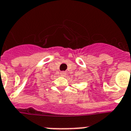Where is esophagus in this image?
Returning <instances> with one entry per match:
<instances>
[{
  "mask_svg": "<svg viewBox=\"0 0 131 131\" xmlns=\"http://www.w3.org/2000/svg\"><path fill=\"white\" fill-rule=\"evenodd\" d=\"M60 75H61L62 76H65L66 75H67V73H66L65 71H61L60 72Z\"/></svg>",
  "mask_w": 131,
  "mask_h": 131,
  "instance_id": "esophagus-1",
  "label": "esophagus"
}]
</instances>
